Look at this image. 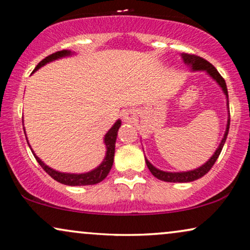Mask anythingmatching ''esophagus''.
<instances>
[{
    "mask_svg": "<svg viewBox=\"0 0 250 250\" xmlns=\"http://www.w3.org/2000/svg\"><path fill=\"white\" fill-rule=\"evenodd\" d=\"M123 118H124L125 122H132L133 119H134V114H133L132 111H127L125 112L124 116H123Z\"/></svg>",
    "mask_w": 250,
    "mask_h": 250,
    "instance_id": "34e87169",
    "label": "esophagus"
}]
</instances>
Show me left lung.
<instances>
[{
  "label": "left lung",
  "instance_id": "left-lung-1",
  "mask_svg": "<svg viewBox=\"0 0 250 250\" xmlns=\"http://www.w3.org/2000/svg\"><path fill=\"white\" fill-rule=\"evenodd\" d=\"M182 58L184 60V62L190 64L191 67H192L193 70H206L208 74L210 75L211 77L214 78L215 81L217 82L218 85L222 87V90H223L224 94L227 95V99H228V108H229V94H228V88H227V84H225V81L224 78L221 76V74L218 73L216 68H215L213 64L210 62H208L206 59H204V58H201L199 56H196V54H189V53H182ZM230 114V112H229ZM229 127H230V117L228 119V125H227V131H225V134H224V138L222 140L220 146H218L216 151L213 156H211V158L208 160V162L205 164V165L200 166L199 168L197 169H193V170H189V172H182V173H169V172H164V170H159L157 169L156 167H153L151 164L148 162V159H146V166H148V168L151 174L155 177H157L158 180H162V181H165V182H180V183H184V182H192V181H196L198 179H200V177H203L205 174L208 173L210 170L211 167L216 162L218 156H220V153L222 151V149H223V146L225 143V140L228 138V133H229Z\"/></svg>",
  "mask_w": 250,
  "mask_h": 250
}]
</instances>
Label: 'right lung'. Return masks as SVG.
I'll use <instances>...</instances> for the list:
<instances>
[{
  "mask_svg": "<svg viewBox=\"0 0 250 250\" xmlns=\"http://www.w3.org/2000/svg\"><path fill=\"white\" fill-rule=\"evenodd\" d=\"M70 51L67 50H62V51H58L56 53L50 54L46 58L41 61V62L37 64L35 67V70L39 69L40 67L44 66V64L50 62V61L56 60L58 58L64 57V56H69ZM34 70V71H35ZM121 121H117L115 123V125L109 129L107 134L104 136V143L105 146H107V153H105V158L104 159V162L101 163V165L95 168L91 172L85 173V174H67V173H60L57 172L52 168H50L49 166H46L42 160H41L39 157H37L35 153H33L34 157H35L37 163L40 164L41 167L45 170V172L49 174V175L52 177L53 180L58 181V182L66 184V186H71V187H76V186H91V184H97L99 182H101L102 180L105 179V176L108 175V173L110 172L112 163H114V156H115V143H116V139H117V131L118 128L121 127Z\"/></svg>",
  "mask_w": 250,
  "mask_h": 250,
  "instance_id": "1",
  "label": "right lung"
}]
</instances>
